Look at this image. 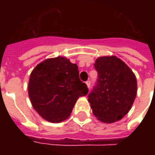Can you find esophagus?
<instances>
[{
  "label": "esophagus",
  "mask_w": 155,
  "mask_h": 155,
  "mask_svg": "<svg viewBox=\"0 0 155 155\" xmlns=\"http://www.w3.org/2000/svg\"><path fill=\"white\" fill-rule=\"evenodd\" d=\"M86 84H87V87H88V88H90V87H91V81H90V80H87V81H86Z\"/></svg>",
  "instance_id": "1"
}]
</instances>
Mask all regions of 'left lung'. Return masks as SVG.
Listing matches in <instances>:
<instances>
[{"mask_svg":"<svg viewBox=\"0 0 155 155\" xmlns=\"http://www.w3.org/2000/svg\"><path fill=\"white\" fill-rule=\"evenodd\" d=\"M97 84L88 95L92 113L102 122L120 120L132 107L137 95L134 73L116 56L97 58Z\"/></svg>","mask_w":155,"mask_h":155,"instance_id":"left-lung-1","label":"left lung"}]
</instances>
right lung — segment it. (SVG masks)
Listing matches in <instances>:
<instances>
[{"label": "right lung", "mask_w": 155, "mask_h": 155, "mask_svg": "<svg viewBox=\"0 0 155 155\" xmlns=\"http://www.w3.org/2000/svg\"><path fill=\"white\" fill-rule=\"evenodd\" d=\"M33 107L52 123L65 120L78 98L88 88L79 77L78 67L65 57L47 58L32 71L28 85Z\"/></svg>", "instance_id": "obj_1"}]
</instances>
